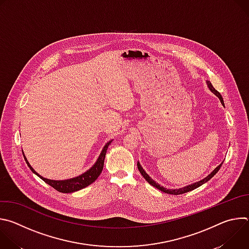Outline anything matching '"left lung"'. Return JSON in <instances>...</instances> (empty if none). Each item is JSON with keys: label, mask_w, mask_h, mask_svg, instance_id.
I'll use <instances>...</instances> for the list:
<instances>
[{"label": "left lung", "mask_w": 249, "mask_h": 249, "mask_svg": "<svg viewBox=\"0 0 249 249\" xmlns=\"http://www.w3.org/2000/svg\"><path fill=\"white\" fill-rule=\"evenodd\" d=\"M207 84H208V87H209V89H210V90L212 91V92H214L219 98H220V100H221V102H222V104L223 105H225L224 104V99H223V97H222V95H221V93L218 91V90H216L215 89H214V87L212 86V84L210 83V81H207ZM222 164H223V162L219 165V166H217L214 170L212 171V173H210L207 177H205L204 179H202V180H200V181H198V182H195V183H193V184H191V185H188V186H186V187H182V188H179V189H166V188H164L163 186H160V184H158L155 180H153L151 177L147 174V172L143 169V167L141 166V164L138 162L137 163V165H138V169H139V171L141 172V174L143 175V177L144 178L152 185V186H154V187H156V188H158L159 190H160V191H162V192H164V193H166V194H172V195H179V194H183V193H186V192H189V191H191V190H194V189H196V188H198L199 186H201V185H203L204 183H206L207 181H209L213 176H214L219 170H220V168H221V166H222Z\"/></svg>", "instance_id": "8db88e82"}]
</instances>
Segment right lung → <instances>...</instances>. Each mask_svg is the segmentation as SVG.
<instances>
[{"mask_svg":"<svg viewBox=\"0 0 249 249\" xmlns=\"http://www.w3.org/2000/svg\"><path fill=\"white\" fill-rule=\"evenodd\" d=\"M110 143H111V141L108 142V143L104 146V148H103L100 156L98 157L96 162L87 172H85V173L75 177V178L67 179V180H51V179L44 178V177L40 176L36 171H35L30 166V164L27 161V160L24 157V155H23V157H24V160H25L28 167L31 169V171L33 173L36 174L37 176H39L44 182H46L47 184H49L50 186H52L54 189H56L59 192H62V193H72V192L81 190V189L89 186V184H91L92 182H94L96 180V178L100 175V173H101V171L103 169V164H104V159H105L106 151H107V148L110 145Z\"/></svg>","mask_w":249,"mask_h":249,"instance_id":"1","label":"right lung"}]
</instances>
